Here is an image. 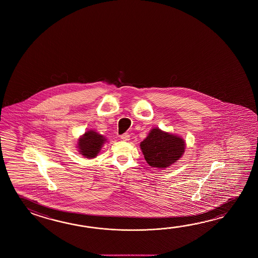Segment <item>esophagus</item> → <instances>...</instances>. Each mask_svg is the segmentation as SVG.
I'll use <instances>...</instances> for the list:
<instances>
[{"instance_id": "1", "label": "esophagus", "mask_w": 258, "mask_h": 258, "mask_svg": "<svg viewBox=\"0 0 258 258\" xmlns=\"http://www.w3.org/2000/svg\"><path fill=\"white\" fill-rule=\"evenodd\" d=\"M121 139H122L123 141H129L130 140V136L128 134H123L121 135Z\"/></svg>"}]
</instances>
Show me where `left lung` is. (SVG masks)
Masks as SVG:
<instances>
[{
  "label": "left lung",
  "mask_w": 258,
  "mask_h": 258,
  "mask_svg": "<svg viewBox=\"0 0 258 258\" xmlns=\"http://www.w3.org/2000/svg\"><path fill=\"white\" fill-rule=\"evenodd\" d=\"M186 144L182 137L154 127L140 148L148 164L157 169H167L181 159Z\"/></svg>",
  "instance_id": "obj_1"
}]
</instances>
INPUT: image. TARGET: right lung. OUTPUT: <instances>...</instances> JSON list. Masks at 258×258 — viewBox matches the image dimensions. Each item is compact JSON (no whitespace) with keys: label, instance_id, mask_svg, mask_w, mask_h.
I'll use <instances>...</instances> for the list:
<instances>
[{"label":"right lung","instance_id":"1","mask_svg":"<svg viewBox=\"0 0 258 258\" xmlns=\"http://www.w3.org/2000/svg\"><path fill=\"white\" fill-rule=\"evenodd\" d=\"M106 141L104 136L94 130H88L78 138L77 150L84 158L95 159Z\"/></svg>","mask_w":258,"mask_h":258}]
</instances>
